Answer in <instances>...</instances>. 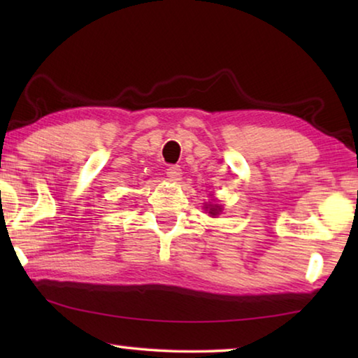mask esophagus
Returning <instances> with one entry per match:
<instances>
[{
	"mask_svg": "<svg viewBox=\"0 0 358 358\" xmlns=\"http://www.w3.org/2000/svg\"><path fill=\"white\" fill-rule=\"evenodd\" d=\"M167 177L171 181H178L181 178V169L180 166H171L167 169Z\"/></svg>",
	"mask_w": 358,
	"mask_h": 358,
	"instance_id": "esophagus-1",
	"label": "esophagus"
}]
</instances>
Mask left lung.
I'll list each match as a JSON object with an SVG mask.
<instances>
[{
    "label": "left lung",
    "instance_id": "1",
    "mask_svg": "<svg viewBox=\"0 0 358 358\" xmlns=\"http://www.w3.org/2000/svg\"><path fill=\"white\" fill-rule=\"evenodd\" d=\"M207 208H210V213H211V215H216V213H217V207H216V205H215V207H211V205H208Z\"/></svg>",
    "mask_w": 358,
    "mask_h": 358
}]
</instances>
